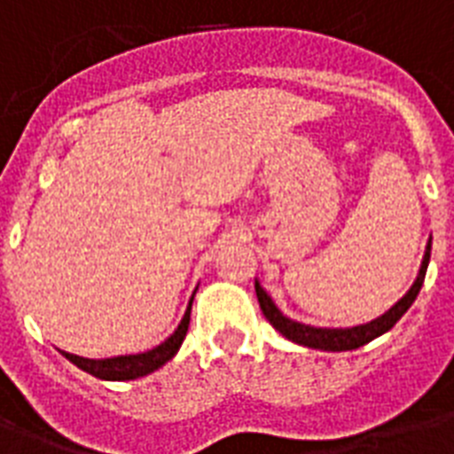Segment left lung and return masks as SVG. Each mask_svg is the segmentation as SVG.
I'll return each mask as SVG.
<instances>
[{
    "label": "left lung",
    "mask_w": 454,
    "mask_h": 454,
    "mask_svg": "<svg viewBox=\"0 0 454 454\" xmlns=\"http://www.w3.org/2000/svg\"><path fill=\"white\" fill-rule=\"evenodd\" d=\"M429 256L431 240L427 242V252H424L422 266H419L417 280L412 283L408 294H405L398 303H394L384 316L374 317V320H370V323L365 325H356V327H310V325L297 323V320L283 316V310L278 309L276 303H273V299L266 294V290L259 285V280H254L256 299H259V306H262L266 320H269L283 337L294 341V344L309 346V348H320V351H353V348H360V346H365L367 341H372V339L381 337L384 332L391 330V327L401 320L403 313L412 306V301H415L419 290H422L424 276H427V266H429Z\"/></svg>",
    "instance_id": "8db88e82"
}]
</instances>
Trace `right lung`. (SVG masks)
I'll return each instance as SVG.
<instances>
[{"label": "right lung", "mask_w": 454, "mask_h": 454, "mask_svg": "<svg viewBox=\"0 0 454 454\" xmlns=\"http://www.w3.org/2000/svg\"><path fill=\"white\" fill-rule=\"evenodd\" d=\"M191 306L192 297L188 301V309H185L184 320L178 323V327L174 330L169 339H164L162 344L151 348L145 353H134V356H115V358H82V356H74V353H66V356L73 365H77L84 372L94 374L98 380H108V381H127V380H138V377H145V374L155 372L160 367L176 356V351L181 348L185 339V332H188V325H191Z\"/></svg>", "instance_id": "obj_1"}]
</instances>
